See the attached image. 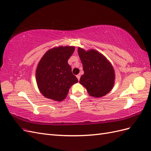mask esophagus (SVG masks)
<instances>
[{"label":"esophagus","mask_w":151,"mask_h":151,"mask_svg":"<svg viewBox=\"0 0 151 151\" xmlns=\"http://www.w3.org/2000/svg\"><path fill=\"white\" fill-rule=\"evenodd\" d=\"M76 77H77V78H78V80H80V74L77 75H76Z\"/></svg>","instance_id":"obj_1"}]
</instances>
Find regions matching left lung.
Returning <instances> with one entry per match:
<instances>
[{"label":"left lung","instance_id":"obj_1","mask_svg":"<svg viewBox=\"0 0 151 151\" xmlns=\"http://www.w3.org/2000/svg\"><path fill=\"white\" fill-rule=\"evenodd\" d=\"M78 52L84 71L80 83L86 88L90 96H104L111 91L114 83V71L111 64L95 50L85 51L79 47Z\"/></svg>","mask_w":151,"mask_h":151}]
</instances>
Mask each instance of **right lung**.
<instances>
[{
	"label": "right lung",
	"mask_w": 151,
	"mask_h": 151,
	"mask_svg": "<svg viewBox=\"0 0 151 151\" xmlns=\"http://www.w3.org/2000/svg\"><path fill=\"white\" fill-rule=\"evenodd\" d=\"M74 50L75 47L60 46L48 50L42 58L37 68L36 79L38 88L45 97L62 101L71 86L78 81L68 63Z\"/></svg>",
	"instance_id": "add662e5"
}]
</instances>
